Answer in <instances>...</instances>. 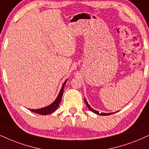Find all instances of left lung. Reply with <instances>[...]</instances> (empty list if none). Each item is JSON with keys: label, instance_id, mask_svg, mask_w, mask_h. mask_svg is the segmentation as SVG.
I'll return each mask as SVG.
<instances>
[{"label": "left lung", "instance_id": "1", "mask_svg": "<svg viewBox=\"0 0 149 149\" xmlns=\"http://www.w3.org/2000/svg\"><path fill=\"white\" fill-rule=\"evenodd\" d=\"M84 101H85V103H86V106H87V107L89 108L90 111H91L92 112H93V113H95V114H97V115H102V116H103V115H111V114H113V113H99L98 111H95V109H93V108H91V106L89 105L88 103L87 102V101H86V100L85 98H84Z\"/></svg>", "mask_w": 149, "mask_h": 149}]
</instances>
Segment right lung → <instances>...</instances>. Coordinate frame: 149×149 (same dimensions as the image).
I'll return each mask as SVG.
<instances>
[{
	"label": "right lung",
	"mask_w": 149,
	"mask_h": 149,
	"mask_svg": "<svg viewBox=\"0 0 149 149\" xmlns=\"http://www.w3.org/2000/svg\"><path fill=\"white\" fill-rule=\"evenodd\" d=\"M68 79H66L64 83L62 85L61 88L60 90L59 93H58L57 97L56 98L53 103L50 104V105L45 106V107H43L42 108H39V109H29L30 111H32L33 113H35L37 114H40V115H49V114L52 113L53 112H54L56 109L58 108V106H59V104L61 101L62 99V96H63V89H64V86L67 81Z\"/></svg>",
	"instance_id": "obj_1"
}]
</instances>
